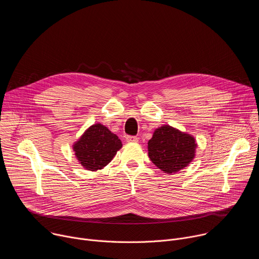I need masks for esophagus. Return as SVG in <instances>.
<instances>
[{"mask_svg":"<svg viewBox=\"0 0 259 259\" xmlns=\"http://www.w3.org/2000/svg\"><path fill=\"white\" fill-rule=\"evenodd\" d=\"M126 140H127V142H137V141H138V137L128 135V136L126 137Z\"/></svg>","mask_w":259,"mask_h":259,"instance_id":"34e87169","label":"esophagus"}]
</instances>
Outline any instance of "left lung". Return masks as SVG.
I'll return each mask as SVG.
<instances>
[{
  "mask_svg": "<svg viewBox=\"0 0 259 259\" xmlns=\"http://www.w3.org/2000/svg\"><path fill=\"white\" fill-rule=\"evenodd\" d=\"M197 143L191 135L169 125L155 130L147 142L151 161L167 174L187 167L195 158Z\"/></svg>",
  "mask_w": 259,
  "mask_h": 259,
  "instance_id": "left-lung-1",
  "label": "left lung"
}]
</instances>
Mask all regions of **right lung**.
Here are the masks:
<instances>
[{
	"label": "right lung",
	"mask_w": 259,
	"mask_h": 259,
	"mask_svg": "<svg viewBox=\"0 0 259 259\" xmlns=\"http://www.w3.org/2000/svg\"><path fill=\"white\" fill-rule=\"evenodd\" d=\"M122 147L119 137L101 124L90 126L72 145L76 158L87 170L97 171L114 159Z\"/></svg>",
	"instance_id": "1"
}]
</instances>
